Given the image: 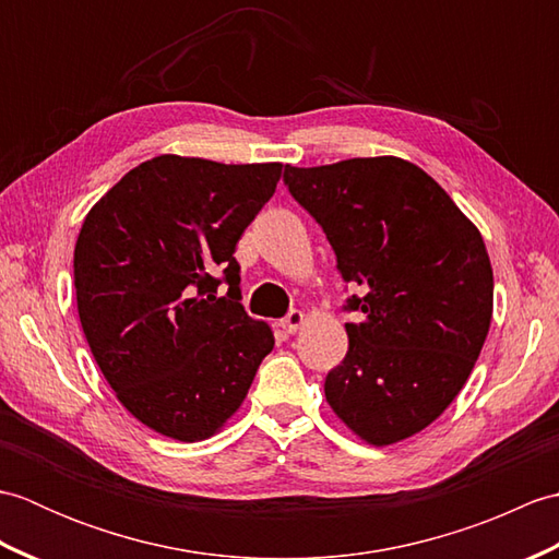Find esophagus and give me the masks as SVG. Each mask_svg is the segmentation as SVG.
<instances>
[{
    "label": "esophagus",
    "instance_id": "34e87169",
    "mask_svg": "<svg viewBox=\"0 0 559 559\" xmlns=\"http://www.w3.org/2000/svg\"><path fill=\"white\" fill-rule=\"evenodd\" d=\"M305 324V314L300 310H290L286 317L281 319V329L286 331V334H295L300 326Z\"/></svg>",
    "mask_w": 559,
    "mask_h": 559
}]
</instances>
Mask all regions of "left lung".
<instances>
[{"mask_svg": "<svg viewBox=\"0 0 559 559\" xmlns=\"http://www.w3.org/2000/svg\"><path fill=\"white\" fill-rule=\"evenodd\" d=\"M283 182L322 225L346 283L348 353L326 374L329 406L367 444L425 430L466 384L492 319V266L480 230L430 175L396 156L319 168Z\"/></svg>", "mask_w": 559, "mask_h": 559, "instance_id": "1", "label": "left lung"}]
</instances>
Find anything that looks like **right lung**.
<instances>
[{
	"label": "right lung",
	"instance_id": "1",
	"mask_svg": "<svg viewBox=\"0 0 559 559\" xmlns=\"http://www.w3.org/2000/svg\"><path fill=\"white\" fill-rule=\"evenodd\" d=\"M281 168L165 153L129 170L83 218L81 329L117 399L151 430L180 442L216 435L273 348L269 324L240 305L233 254Z\"/></svg>",
	"mask_w": 559,
	"mask_h": 559
}]
</instances>
